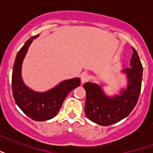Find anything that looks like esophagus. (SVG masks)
Listing matches in <instances>:
<instances>
[{"mask_svg": "<svg viewBox=\"0 0 153 153\" xmlns=\"http://www.w3.org/2000/svg\"><path fill=\"white\" fill-rule=\"evenodd\" d=\"M90 79H91V77H90V75L88 74H86V73H83L81 75L82 83H85L86 82H88Z\"/></svg>", "mask_w": 153, "mask_h": 153, "instance_id": "34e87169", "label": "esophagus"}]
</instances>
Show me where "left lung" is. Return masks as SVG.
<instances>
[{
    "label": "left lung",
    "mask_w": 153,
    "mask_h": 153,
    "mask_svg": "<svg viewBox=\"0 0 153 153\" xmlns=\"http://www.w3.org/2000/svg\"><path fill=\"white\" fill-rule=\"evenodd\" d=\"M133 48L130 67L124 69L128 78L127 88L119 95L108 97L96 83L86 82L85 114L91 121L100 126H110L118 122L133 111L137 103L141 89L143 67L135 49Z\"/></svg>",
    "instance_id": "obj_1"
}]
</instances>
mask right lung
Here are the masks:
<instances>
[{
    "label": "right lung",
    "instance_id": "add662e5",
    "mask_svg": "<svg viewBox=\"0 0 153 153\" xmlns=\"http://www.w3.org/2000/svg\"><path fill=\"white\" fill-rule=\"evenodd\" d=\"M39 35L31 37L18 51L13 65L12 75L13 95L20 109L30 118L37 121L53 118L62 106L68 94L80 86V79H68L60 82L50 91L39 93L25 86L21 77V66L25 55L33 39Z\"/></svg>",
    "mask_w": 153,
    "mask_h": 153
}]
</instances>
